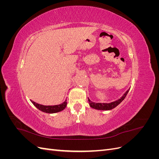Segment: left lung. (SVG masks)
I'll return each mask as SVG.
<instances>
[{
	"instance_id": "1",
	"label": "left lung",
	"mask_w": 159,
	"mask_h": 159,
	"mask_svg": "<svg viewBox=\"0 0 159 159\" xmlns=\"http://www.w3.org/2000/svg\"><path fill=\"white\" fill-rule=\"evenodd\" d=\"M129 89L126 91V93L123 95V97L121 99H119L117 101H115V102L110 103H94V102H91V101L89 99H88L89 105L92 108H94V109H99V110H110V109H112L115 108L116 106H117V105L120 103H121L125 98V97H126L128 92H129Z\"/></svg>"
}]
</instances>
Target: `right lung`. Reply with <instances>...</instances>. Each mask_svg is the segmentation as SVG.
Instances as JSON below:
<instances>
[{
	"mask_svg": "<svg viewBox=\"0 0 159 159\" xmlns=\"http://www.w3.org/2000/svg\"><path fill=\"white\" fill-rule=\"evenodd\" d=\"M31 102L38 109L42 111L43 112H46L48 113H54L61 111H62L66 108L67 105V100H66L63 103L57 105H53V106H46V105H42L36 103L34 102H32V101H31Z\"/></svg>",
	"mask_w": 159,
	"mask_h": 159,
	"instance_id": "add662e5",
	"label": "right lung"
}]
</instances>
